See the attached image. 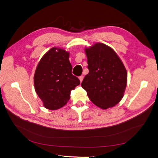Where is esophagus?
<instances>
[{"label": "esophagus", "instance_id": "34e87169", "mask_svg": "<svg viewBox=\"0 0 158 158\" xmlns=\"http://www.w3.org/2000/svg\"><path fill=\"white\" fill-rule=\"evenodd\" d=\"M79 80L81 81V82L83 81V75H81V76H79Z\"/></svg>", "mask_w": 158, "mask_h": 158}]
</instances>
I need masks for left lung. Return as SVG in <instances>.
Returning a JSON list of instances; mask_svg holds the SVG:
<instances>
[{"label": "left lung", "instance_id": "left-lung-1", "mask_svg": "<svg viewBox=\"0 0 158 158\" xmlns=\"http://www.w3.org/2000/svg\"><path fill=\"white\" fill-rule=\"evenodd\" d=\"M89 73L81 86L91 101L107 109L121 100L127 83V72L122 61L110 47L96 43L85 49Z\"/></svg>", "mask_w": 158, "mask_h": 158}]
</instances>
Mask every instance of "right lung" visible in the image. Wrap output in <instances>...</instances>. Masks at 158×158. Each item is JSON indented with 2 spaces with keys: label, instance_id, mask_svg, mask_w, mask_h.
<instances>
[{
  "label": "right lung",
  "instance_id": "right-lung-1",
  "mask_svg": "<svg viewBox=\"0 0 158 158\" xmlns=\"http://www.w3.org/2000/svg\"><path fill=\"white\" fill-rule=\"evenodd\" d=\"M69 53L52 48L40 59L34 75L35 92L45 108L57 110L70 98V92L79 85V79L72 73Z\"/></svg>",
  "mask_w": 158,
  "mask_h": 158
}]
</instances>
